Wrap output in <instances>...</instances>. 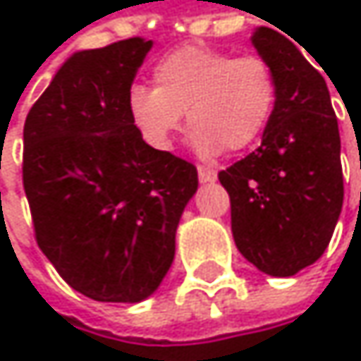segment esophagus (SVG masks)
Returning a JSON list of instances; mask_svg holds the SVG:
<instances>
[{
	"instance_id": "esophagus-1",
	"label": "esophagus",
	"mask_w": 361,
	"mask_h": 361,
	"mask_svg": "<svg viewBox=\"0 0 361 361\" xmlns=\"http://www.w3.org/2000/svg\"><path fill=\"white\" fill-rule=\"evenodd\" d=\"M198 180L202 181V183H207V181H215L217 180V173H215L211 167H202V165H198Z\"/></svg>"
}]
</instances>
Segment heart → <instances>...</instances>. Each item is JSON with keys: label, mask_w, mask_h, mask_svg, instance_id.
Wrapping results in <instances>:
<instances>
[{"label": "heart", "mask_w": 361, "mask_h": 361, "mask_svg": "<svg viewBox=\"0 0 361 361\" xmlns=\"http://www.w3.org/2000/svg\"><path fill=\"white\" fill-rule=\"evenodd\" d=\"M154 87L129 90V114L144 140L169 150L185 116L192 144L202 157L226 148L240 152L267 129L278 83L274 68L261 56H238L207 45H185L163 56L154 66Z\"/></svg>", "instance_id": "heart-1"}]
</instances>
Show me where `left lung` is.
<instances>
[{
	"label": "left lung",
	"mask_w": 361,
	"mask_h": 361,
	"mask_svg": "<svg viewBox=\"0 0 361 361\" xmlns=\"http://www.w3.org/2000/svg\"><path fill=\"white\" fill-rule=\"evenodd\" d=\"M252 45L274 68L278 102L261 146L219 171V181L238 251L257 269L288 278L324 255L341 215L338 123L322 73L290 39L259 27Z\"/></svg>",
	"instance_id": "left-lung-1"
}]
</instances>
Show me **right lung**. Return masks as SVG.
Returning a JSON list of instances; mask_svg holds the SVG:
<instances>
[{
	"mask_svg": "<svg viewBox=\"0 0 361 361\" xmlns=\"http://www.w3.org/2000/svg\"><path fill=\"white\" fill-rule=\"evenodd\" d=\"M152 41L73 54L25 121L35 240L68 286L104 303L150 297L176 255L196 167L142 140L127 98Z\"/></svg>",
	"mask_w": 361,
	"mask_h": 361,
	"instance_id": "1",
	"label": "right lung"
}]
</instances>
